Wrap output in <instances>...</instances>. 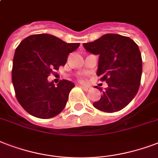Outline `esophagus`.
<instances>
[{
	"label": "esophagus",
	"instance_id": "esophagus-1",
	"mask_svg": "<svg viewBox=\"0 0 158 158\" xmlns=\"http://www.w3.org/2000/svg\"><path fill=\"white\" fill-rule=\"evenodd\" d=\"M80 88L83 89L84 90H85V91H88V90L90 89L89 86H87V85H80Z\"/></svg>",
	"mask_w": 158,
	"mask_h": 158
}]
</instances>
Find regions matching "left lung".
<instances>
[{"label":"left lung","mask_w":158,"mask_h":158,"mask_svg":"<svg viewBox=\"0 0 158 158\" xmlns=\"http://www.w3.org/2000/svg\"><path fill=\"white\" fill-rule=\"evenodd\" d=\"M88 52L98 55L97 75L108 87L93 105L98 110L114 113L125 108L140 86L143 61L138 44L127 36L106 34L94 41L83 44Z\"/></svg>","instance_id":"8db88e82"}]
</instances>
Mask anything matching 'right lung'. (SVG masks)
<instances>
[{"label": "right lung", "instance_id": "add662e5", "mask_svg": "<svg viewBox=\"0 0 158 158\" xmlns=\"http://www.w3.org/2000/svg\"><path fill=\"white\" fill-rule=\"evenodd\" d=\"M79 44L49 34L32 35L20 42L13 59L12 84L18 102L27 113L50 118L62 112L74 84L63 79L55 85L47 78L65 64L69 53Z\"/></svg>", "mask_w": 158, "mask_h": 158}]
</instances>
